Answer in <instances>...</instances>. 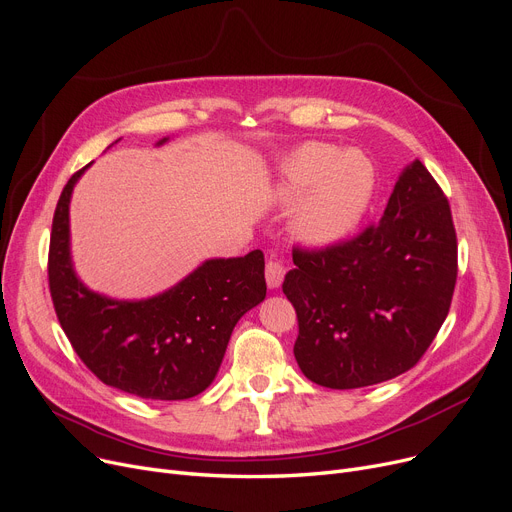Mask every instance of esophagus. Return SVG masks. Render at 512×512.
<instances>
[{"label": "esophagus", "instance_id": "1", "mask_svg": "<svg viewBox=\"0 0 512 512\" xmlns=\"http://www.w3.org/2000/svg\"><path fill=\"white\" fill-rule=\"evenodd\" d=\"M284 274H286V267L280 263V261H274L270 259L265 265V282L270 288H278L284 280Z\"/></svg>", "mask_w": 512, "mask_h": 512}]
</instances>
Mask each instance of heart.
Returning a JSON list of instances; mask_svg holds the SVG:
<instances>
[{
    "label": "heart",
    "mask_w": 512,
    "mask_h": 512,
    "mask_svg": "<svg viewBox=\"0 0 512 512\" xmlns=\"http://www.w3.org/2000/svg\"><path fill=\"white\" fill-rule=\"evenodd\" d=\"M278 191L286 201L302 199L292 226L309 245H328L351 232L371 201L373 168L359 153L311 141L280 164Z\"/></svg>",
    "instance_id": "heart-1"
}]
</instances>
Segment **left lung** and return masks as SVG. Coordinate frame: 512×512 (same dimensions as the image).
Instances as JSON below:
<instances>
[{
  "label": "left lung",
  "instance_id": "left-lung-1",
  "mask_svg": "<svg viewBox=\"0 0 512 512\" xmlns=\"http://www.w3.org/2000/svg\"><path fill=\"white\" fill-rule=\"evenodd\" d=\"M282 290L299 319L305 378L334 388L373 386L417 365L448 315L456 232L446 195L415 159L380 222L338 245L292 251Z\"/></svg>",
  "mask_w": 512,
  "mask_h": 512
}]
</instances>
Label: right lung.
<instances>
[{"instance_id":"right-lung-1","label":"right lung","mask_w":512,"mask_h":512,"mask_svg":"<svg viewBox=\"0 0 512 512\" xmlns=\"http://www.w3.org/2000/svg\"><path fill=\"white\" fill-rule=\"evenodd\" d=\"M89 166L64 186L51 224L47 272L60 326L103 384L151 400L193 398L213 382L236 321L265 299L263 253L207 259L151 299L103 297L78 280L70 257V197Z\"/></svg>"}]
</instances>
